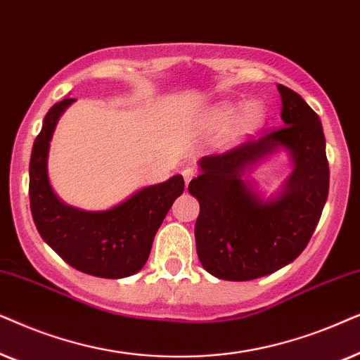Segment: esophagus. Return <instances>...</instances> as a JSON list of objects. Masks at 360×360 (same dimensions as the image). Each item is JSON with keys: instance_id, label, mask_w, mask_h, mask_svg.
Masks as SVG:
<instances>
[{"instance_id": "esophagus-1", "label": "esophagus", "mask_w": 360, "mask_h": 360, "mask_svg": "<svg viewBox=\"0 0 360 360\" xmlns=\"http://www.w3.org/2000/svg\"><path fill=\"white\" fill-rule=\"evenodd\" d=\"M198 174V171L194 169V167H184L183 169V177H184V181H186V184L189 183L191 179H193V177Z\"/></svg>"}]
</instances>
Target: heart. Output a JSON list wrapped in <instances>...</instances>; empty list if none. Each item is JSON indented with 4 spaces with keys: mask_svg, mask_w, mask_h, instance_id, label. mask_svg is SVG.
<instances>
[{
    "mask_svg": "<svg viewBox=\"0 0 360 360\" xmlns=\"http://www.w3.org/2000/svg\"><path fill=\"white\" fill-rule=\"evenodd\" d=\"M237 110H238L237 105L222 103L219 105L217 108H214L212 120L219 124H229L233 118H236ZM263 117H265V115H263V108L260 105L248 103L236 120V124H233L236 133H238V135H245V133L257 130V128L263 123Z\"/></svg>",
    "mask_w": 360,
    "mask_h": 360,
    "instance_id": "1",
    "label": "heart"
}]
</instances>
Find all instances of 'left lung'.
<instances>
[{"instance_id": "obj_1", "label": "left lung", "mask_w": 360, "mask_h": 360, "mask_svg": "<svg viewBox=\"0 0 360 360\" xmlns=\"http://www.w3.org/2000/svg\"><path fill=\"white\" fill-rule=\"evenodd\" d=\"M278 90L285 127L202 158V172L189 183L200 205L194 227L199 260L220 280H255L293 262L308 245L328 199L329 165L318 113L291 89ZM280 146L292 151L295 171L283 193L262 201L241 172Z\"/></svg>"}]
</instances>
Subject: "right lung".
<instances>
[{
    "label": "right lung",
    "mask_w": 360,
    "mask_h": 360,
    "mask_svg": "<svg viewBox=\"0 0 360 360\" xmlns=\"http://www.w3.org/2000/svg\"><path fill=\"white\" fill-rule=\"evenodd\" d=\"M75 98H64L47 112L30 162V202L44 242L75 270L100 278L135 275L150 257L153 238L176 198L183 176L148 186L117 207L85 212L57 199L47 179V151L60 113Z\"/></svg>",
    "instance_id": "1"
}]
</instances>
